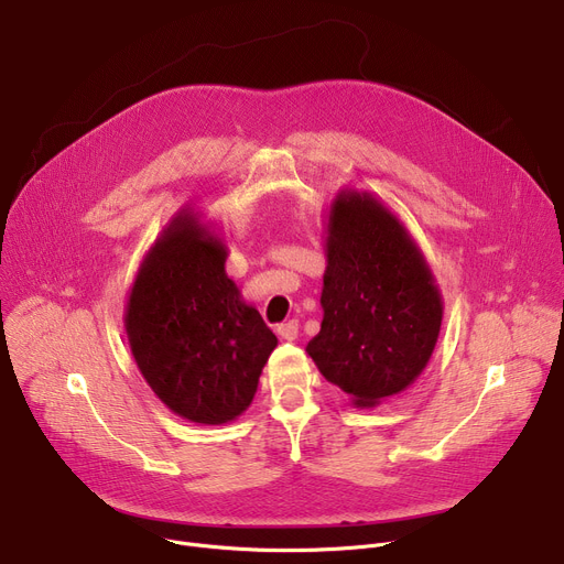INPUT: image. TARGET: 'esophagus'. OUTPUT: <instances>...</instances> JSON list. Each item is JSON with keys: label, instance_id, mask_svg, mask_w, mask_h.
<instances>
[{"label": "esophagus", "instance_id": "34e87169", "mask_svg": "<svg viewBox=\"0 0 564 564\" xmlns=\"http://www.w3.org/2000/svg\"><path fill=\"white\" fill-rule=\"evenodd\" d=\"M276 332H279V336L283 340H297V336H300V322L297 319H288V322L279 324Z\"/></svg>", "mask_w": 564, "mask_h": 564}]
</instances>
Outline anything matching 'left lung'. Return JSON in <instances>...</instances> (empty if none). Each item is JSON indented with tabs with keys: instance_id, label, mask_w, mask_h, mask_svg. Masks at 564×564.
Listing matches in <instances>:
<instances>
[{
	"instance_id": "1",
	"label": "left lung",
	"mask_w": 564,
	"mask_h": 564,
	"mask_svg": "<svg viewBox=\"0 0 564 564\" xmlns=\"http://www.w3.org/2000/svg\"><path fill=\"white\" fill-rule=\"evenodd\" d=\"M322 237L324 315L306 351L351 406L372 409L427 368L443 322L441 290L404 221L370 192L338 189Z\"/></svg>"
}]
</instances>
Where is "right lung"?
I'll use <instances>...</instances> for the list:
<instances>
[{"instance_id":"obj_1","label":"right lung","mask_w":564,"mask_h":564,"mask_svg":"<svg viewBox=\"0 0 564 564\" xmlns=\"http://www.w3.org/2000/svg\"><path fill=\"white\" fill-rule=\"evenodd\" d=\"M221 232L183 205L139 262L123 327L153 393L198 425L249 409L279 338L226 274Z\"/></svg>"}]
</instances>
